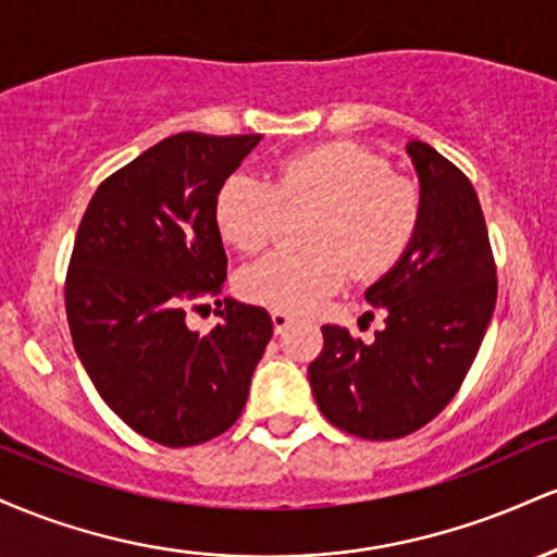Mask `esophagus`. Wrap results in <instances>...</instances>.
<instances>
[{"label":"esophagus","instance_id":"1","mask_svg":"<svg viewBox=\"0 0 557 557\" xmlns=\"http://www.w3.org/2000/svg\"><path fill=\"white\" fill-rule=\"evenodd\" d=\"M272 324H274V332L283 335V332L293 324V317L285 314V311H272Z\"/></svg>","mask_w":557,"mask_h":557}]
</instances>
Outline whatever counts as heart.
<instances>
[{"label": "heart", "mask_w": 557, "mask_h": 557, "mask_svg": "<svg viewBox=\"0 0 557 557\" xmlns=\"http://www.w3.org/2000/svg\"><path fill=\"white\" fill-rule=\"evenodd\" d=\"M285 209H317L306 227L309 253H272L240 272L243 298L287 314L317 309L341 290L348 272L376 280L393 270L419 227L421 190L395 175L376 151L350 140L283 159L274 183L235 172L214 198L220 235L243 253H259Z\"/></svg>", "instance_id": "obj_1"}]
</instances>
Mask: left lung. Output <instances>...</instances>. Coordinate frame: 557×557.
I'll list each match as a JSON object with an SVG mask.
<instances>
[{
  "label": "left lung",
  "instance_id": "obj_1",
  "mask_svg": "<svg viewBox=\"0 0 557 557\" xmlns=\"http://www.w3.org/2000/svg\"><path fill=\"white\" fill-rule=\"evenodd\" d=\"M421 216L398 264L367 290L385 311L372 343L324 324L309 363L319 411L361 440H398L437 417L463 385L495 311L497 267L474 185L424 140L406 146Z\"/></svg>",
  "mask_w": 557,
  "mask_h": 557
}]
</instances>
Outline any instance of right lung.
Listing matches in <instances>:
<instances>
[{"label": "right lung", "instance_id": "1", "mask_svg": "<svg viewBox=\"0 0 557 557\" xmlns=\"http://www.w3.org/2000/svg\"><path fill=\"white\" fill-rule=\"evenodd\" d=\"M259 140H159L96 188L75 235L65 280L75 354L101 400L159 445H201L227 432L272 337V317L233 298L215 301L223 322L209 336L184 324L194 299L225 285L214 198Z\"/></svg>", "mask_w": 557, "mask_h": 557}]
</instances>
